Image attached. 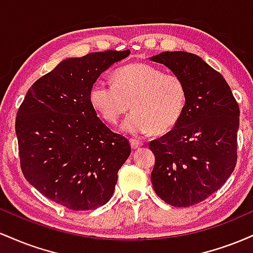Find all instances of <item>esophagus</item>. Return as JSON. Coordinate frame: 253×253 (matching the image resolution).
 I'll list each match as a JSON object with an SVG mask.
<instances>
[{
    "label": "esophagus",
    "instance_id": "34e87169",
    "mask_svg": "<svg viewBox=\"0 0 253 253\" xmlns=\"http://www.w3.org/2000/svg\"><path fill=\"white\" fill-rule=\"evenodd\" d=\"M129 143H130V147L134 150L139 149L140 146H143V141L136 140V139H129Z\"/></svg>",
    "mask_w": 253,
    "mask_h": 253
}]
</instances>
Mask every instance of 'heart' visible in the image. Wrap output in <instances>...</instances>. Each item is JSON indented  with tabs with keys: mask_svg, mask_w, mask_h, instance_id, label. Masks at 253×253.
<instances>
[{
	"mask_svg": "<svg viewBox=\"0 0 253 253\" xmlns=\"http://www.w3.org/2000/svg\"><path fill=\"white\" fill-rule=\"evenodd\" d=\"M112 84L96 82L90 89V103L108 124H117L129 108L123 129L132 134H164L181 120L187 106V86L179 76L164 74L145 63L118 69Z\"/></svg>",
	"mask_w": 253,
	"mask_h": 253,
	"instance_id": "b5f03b06",
	"label": "heart"
}]
</instances>
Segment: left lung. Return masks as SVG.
Instances as JSON below:
<instances>
[{
  "mask_svg": "<svg viewBox=\"0 0 253 253\" xmlns=\"http://www.w3.org/2000/svg\"><path fill=\"white\" fill-rule=\"evenodd\" d=\"M150 59L187 86L179 123L149 145L156 157L151 182L164 202L189 207L220 189L236 168L239 106L222 75L201 57L167 51Z\"/></svg>",
  "mask_w": 253,
  "mask_h": 253,
  "instance_id": "obj_1",
  "label": "left lung"
}]
</instances>
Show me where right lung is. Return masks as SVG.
Returning <instances> with one entry per match:
<instances>
[{"mask_svg": "<svg viewBox=\"0 0 253 253\" xmlns=\"http://www.w3.org/2000/svg\"><path fill=\"white\" fill-rule=\"evenodd\" d=\"M129 50L68 58L28 89L15 132L25 178L51 201L72 211L96 210L114 193L118 171L130 155L90 103V89Z\"/></svg>", "mask_w": 253, "mask_h": 253, "instance_id": "add662e5", "label": "right lung"}]
</instances>
